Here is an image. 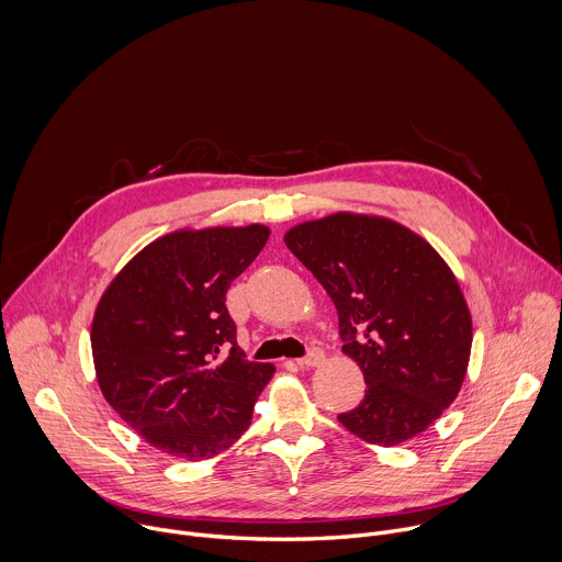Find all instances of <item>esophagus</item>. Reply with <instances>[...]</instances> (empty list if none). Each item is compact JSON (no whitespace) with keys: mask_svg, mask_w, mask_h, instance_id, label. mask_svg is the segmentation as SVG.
<instances>
[{"mask_svg":"<svg viewBox=\"0 0 562 562\" xmlns=\"http://www.w3.org/2000/svg\"><path fill=\"white\" fill-rule=\"evenodd\" d=\"M323 358H325V351L319 349V347H315V345H311V347L306 349V356H302V358L297 360V364H300V367H315V364L323 362Z\"/></svg>","mask_w":562,"mask_h":562,"instance_id":"1","label":"esophagus"}]
</instances>
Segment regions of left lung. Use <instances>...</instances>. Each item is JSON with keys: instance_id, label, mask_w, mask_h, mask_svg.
Here are the masks:
<instances>
[{"instance_id": "left-lung-1", "label": "left lung", "mask_w": 562, "mask_h": 562, "mask_svg": "<svg viewBox=\"0 0 562 562\" xmlns=\"http://www.w3.org/2000/svg\"><path fill=\"white\" fill-rule=\"evenodd\" d=\"M289 251L338 308L342 351L367 382L338 420L393 447L425 431L453 403L471 351V315L445 260L391 220L336 213L284 235Z\"/></svg>"}]
</instances>
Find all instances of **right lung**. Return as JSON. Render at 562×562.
<instances>
[{
	"instance_id": "1",
	"label": "right lung",
	"mask_w": 562,
	"mask_h": 562,
	"mask_svg": "<svg viewBox=\"0 0 562 562\" xmlns=\"http://www.w3.org/2000/svg\"><path fill=\"white\" fill-rule=\"evenodd\" d=\"M267 239L262 224L165 235L102 295L91 327L100 389L155 449L206 460L249 429L276 369L237 347L226 291Z\"/></svg>"
}]
</instances>
